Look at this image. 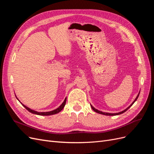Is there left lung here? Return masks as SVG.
I'll use <instances>...</instances> for the list:
<instances>
[{"label": "left lung", "instance_id": "1", "mask_svg": "<svg viewBox=\"0 0 154 154\" xmlns=\"http://www.w3.org/2000/svg\"><path fill=\"white\" fill-rule=\"evenodd\" d=\"M139 93L138 94V95H137V96L136 97V98L135 99V100L132 102V103L130 105L128 108H127L125 110H123L122 112H118V113H115V114H112V113H107V112H101V111H100V110H97V109H96L95 108H94V107H93L92 105H91V108L92 109V110H94V112H97V113H99V114H103V115H106V116H116V115H119V114H123V113H124L125 112H126L127 111L130 106H131L134 103V102L136 101V100H137V99L138 98V97H139Z\"/></svg>", "mask_w": 154, "mask_h": 154}]
</instances>
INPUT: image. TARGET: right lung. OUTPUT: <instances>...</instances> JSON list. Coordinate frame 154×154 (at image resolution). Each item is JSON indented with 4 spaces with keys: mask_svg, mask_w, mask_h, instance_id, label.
I'll return each instance as SVG.
<instances>
[{
    "mask_svg": "<svg viewBox=\"0 0 154 154\" xmlns=\"http://www.w3.org/2000/svg\"><path fill=\"white\" fill-rule=\"evenodd\" d=\"M17 100H18V98H17ZM66 100H67V98L66 97V99H65V100L62 103V104L60 105L58 109H55L54 110H52V111H50V112H36V111H35L33 110L30 109L29 108H28V107H27L26 106H25L24 105H23L22 103H21V104L25 107L26 110H27L29 112H31L32 114H37V115H40V116H49V115H53V114H57V113L60 112L63 109V107L65 106V105H66ZM18 101H19V100H18Z\"/></svg>",
    "mask_w": 154,
    "mask_h": 154,
    "instance_id": "add662e5",
    "label": "right lung"
}]
</instances>
